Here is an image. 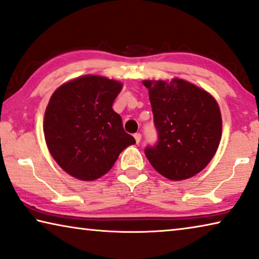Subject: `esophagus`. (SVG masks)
I'll use <instances>...</instances> for the list:
<instances>
[{"mask_svg": "<svg viewBox=\"0 0 259 259\" xmlns=\"http://www.w3.org/2000/svg\"><path fill=\"white\" fill-rule=\"evenodd\" d=\"M134 137H135V141H136V143L138 144V143L141 142V139H142V135L139 134V133H137V134L134 135Z\"/></svg>", "mask_w": 259, "mask_h": 259, "instance_id": "34e87169", "label": "esophagus"}]
</instances>
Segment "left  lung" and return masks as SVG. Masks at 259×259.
Instances as JSON below:
<instances>
[{"label": "left lung", "mask_w": 259, "mask_h": 259, "mask_svg": "<svg viewBox=\"0 0 259 259\" xmlns=\"http://www.w3.org/2000/svg\"><path fill=\"white\" fill-rule=\"evenodd\" d=\"M158 142L145 155L158 173L173 181L198 174L218 149L223 121L210 93L183 79L144 80Z\"/></svg>", "instance_id": "obj_1"}]
</instances>
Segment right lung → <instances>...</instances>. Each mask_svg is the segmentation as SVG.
<instances>
[{"mask_svg": "<svg viewBox=\"0 0 259 259\" xmlns=\"http://www.w3.org/2000/svg\"><path fill=\"white\" fill-rule=\"evenodd\" d=\"M121 89L120 81L88 75L53 93L45 113V139L52 157L73 178H101L118 154L136 143L113 109Z\"/></svg>", "mask_w": 259, "mask_h": 259, "instance_id": "add662e5", "label": "right lung"}]
</instances>
